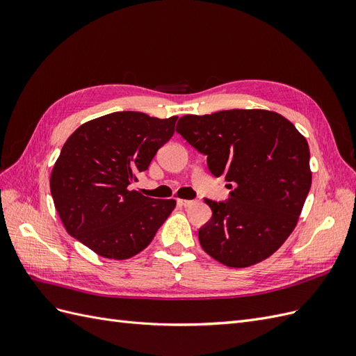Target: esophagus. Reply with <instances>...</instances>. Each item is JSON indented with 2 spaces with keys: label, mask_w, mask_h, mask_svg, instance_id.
I'll return each mask as SVG.
<instances>
[{
  "label": "esophagus",
  "mask_w": 356,
  "mask_h": 356,
  "mask_svg": "<svg viewBox=\"0 0 356 356\" xmlns=\"http://www.w3.org/2000/svg\"><path fill=\"white\" fill-rule=\"evenodd\" d=\"M177 203L179 204V207H184V208H187V207H191L193 203H195V200H187V199H178L177 200Z\"/></svg>",
  "instance_id": "obj_1"
}]
</instances>
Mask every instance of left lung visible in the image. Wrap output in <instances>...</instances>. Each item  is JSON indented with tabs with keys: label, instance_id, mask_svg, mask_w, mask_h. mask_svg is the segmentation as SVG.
<instances>
[{
	"label": "left lung",
	"instance_id": "8db88e82",
	"mask_svg": "<svg viewBox=\"0 0 356 356\" xmlns=\"http://www.w3.org/2000/svg\"><path fill=\"white\" fill-rule=\"evenodd\" d=\"M177 132L234 186L225 202L204 199L212 218L199 230L203 251L229 267L270 257L296 229L312 186L306 138L267 110L188 114Z\"/></svg>",
	"mask_w": 356,
	"mask_h": 356
}]
</instances>
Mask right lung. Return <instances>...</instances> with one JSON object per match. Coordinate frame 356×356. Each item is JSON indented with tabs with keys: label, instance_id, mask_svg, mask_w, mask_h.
<instances>
[{
	"label": "right lung",
	"instance_id": "1",
	"mask_svg": "<svg viewBox=\"0 0 356 356\" xmlns=\"http://www.w3.org/2000/svg\"><path fill=\"white\" fill-rule=\"evenodd\" d=\"M177 118L118 111L81 124L67 139L51 170L50 191L72 238L113 260L145 250L177 202L129 188L174 135Z\"/></svg>",
	"mask_w": 356,
	"mask_h": 356
}]
</instances>
